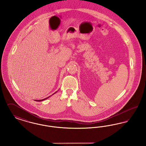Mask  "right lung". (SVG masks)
<instances>
[{"instance_id": "right-lung-1", "label": "right lung", "mask_w": 146, "mask_h": 146, "mask_svg": "<svg viewBox=\"0 0 146 146\" xmlns=\"http://www.w3.org/2000/svg\"><path fill=\"white\" fill-rule=\"evenodd\" d=\"M56 92H55L54 94H55ZM53 95V94H52ZM50 97V96H49ZM48 97H47V98H44V99H42V100H35L36 101H39V102H40V101H43V100H45V99H46V98H48Z\"/></svg>"}]
</instances>
